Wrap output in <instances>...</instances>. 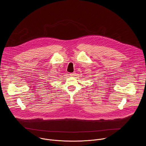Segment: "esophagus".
<instances>
[{
	"label": "esophagus",
	"instance_id": "esophagus-1",
	"mask_svg": "<svg viewBox=\"0 0 146 146\" xmlns=\"http://www.w3.org/2000/svg\"><path fill=\"white\" fill-rule=\"evenodd\" d=\"M75 73H71V74H70V75L71 76H75Z\"/></svg>",
	"mask_w": 146,
	"mask_h": 146
}]
</instances>
